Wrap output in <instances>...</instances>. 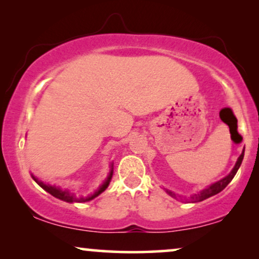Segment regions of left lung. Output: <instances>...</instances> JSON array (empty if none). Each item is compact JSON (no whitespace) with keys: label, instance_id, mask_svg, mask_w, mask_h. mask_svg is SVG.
I'll return each instance as SVG.
<instances>
[{"label":"left lung","instance_id":"8db88e82","mask_svg":"<svg viewBox=\"0 0 259 259\" xmlns=\"http://www.w3.org/2000/svg\"><path fill=\"white\" fill-rule=\"evenodd\" d=\"M244 152H245V150H243V153H241L240 156H239V158H238V161H237V163H235L234 168L232 169V172L230 173V175H228L227 177H225V178L221 179V181H219V182H217V183H214V184H211L210 186H208L207 189L202 190V191L199 192V194L192 196V197H191V202H201V201H203V199H207V198H209V197H211V196H214V195L219 194V192H221L222 190H224V189L226 188V186L230 184L232 179L234 178L235 173L238 172L239 167H240L241 161H243V159H244ZM167 194L171 195L172 197L177 198L176 195L173 194V192L168 191V190H167Z\"/></svg>","mask_w":259,"mask_h":259}]
</instances>
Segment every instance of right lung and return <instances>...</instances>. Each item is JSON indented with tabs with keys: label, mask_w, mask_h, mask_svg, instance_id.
Here are the masks:
<instances>
[{
	"label": "right lung",
	"mask_w": 259,
	"mask_h": 259,
	"mask_svg": "<svg viewBox=\"0 0 259 259\" xmlns=\"http://www.w3.org/2000/svg\"><path fill=\"white\" fill-rule=\"evenodd\" d=\"M32 177H33V176H32ZM111 178H112V169H111L109 178L106 179L105 183H104V184L101 185L100 188H99V190H97V191L94 192L93 195H92V196H88V197H76V196H74L73 194H70V192H69V191H67V190H64V191H63V190H61L60 188H56V186L47 185V184H44V183H42V182L38 181V179L35 178V177H33L34 181L37 182L38 184L40 185L41 188L45 190V191H48L49 194L54 196V197L62 199V201L70 202V203H73V202H80V203H81V202H87V201H91V199H93L94 197H97V196H99V195L101 194V192L105 191V189L107 188V186H109Z\"/></svg>",
	"instance_id": "obj_1"
}]
</instances>
